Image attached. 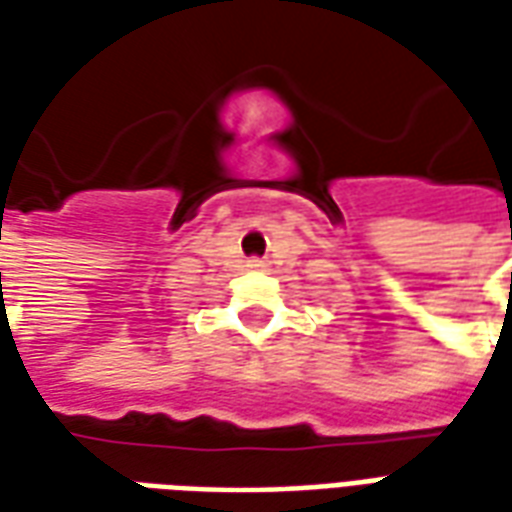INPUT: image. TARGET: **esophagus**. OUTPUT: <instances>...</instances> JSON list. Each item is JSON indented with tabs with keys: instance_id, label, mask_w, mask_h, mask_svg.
Instances as JSON below:
<instances>
[{
	"instance_id": "esophagus-1",
	"label": "esophagus",
	"mask_w": 512,
	"mask_h": 512,
	"mask_svg": "<svg viewBox=\"0 0 512 512\" xmlns=\"http://www.w3.org/2000/svg\"><path fill=\"white\" fill-rule=\"evenodd\" d=\"M249 268H266V263L263 260H249Z\"/></svg>"
}]
</instances>
